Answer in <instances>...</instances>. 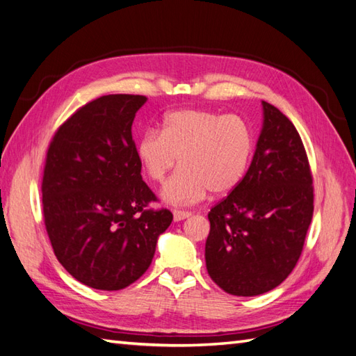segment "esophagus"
Instances as JSON below:
<instances>
[{"instance_id": "obj_1", "label": "esophagus", "mask_w": 356, "mask_h": 356, "mask_svg": "<svg viewBox=\"0 0 356 356\" xmlns=\"http://www.w3.org/2000/svg\"><path fill=\"white\" fill-rule=\"evenodd\" d=\"M191 216V212H186V211H172V217H175V221H181L188 218Z\"/></svg>"}]
</instances>
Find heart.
Returning a JSON list of instances; mask_svg holds the SVG:
<instances>
[{"label":"heart","instance_id":"heart-1","mask_svg":"<svg viewBox=\"0 0 356 356\" xmlns=\"http://www.w3.org/2000/svg\"><path fill=\"white\" fill-rule=\"evenodd\" d=\"M254 135L236 115L206 109L168 113L163 130L150 129L138 140V158L148 179L162 181L179 163L181 168L163 185L167 203L189 206L206 194L225 195L241 184L252 161Z\"/></svg>","mask_w":356,"mask_h":356}]
</instances>
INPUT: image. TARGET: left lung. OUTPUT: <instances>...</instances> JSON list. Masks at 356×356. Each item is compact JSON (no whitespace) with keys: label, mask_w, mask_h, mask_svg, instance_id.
I'll return each instance as SVG.
<instances>
[{"label":"left lung","mask_w":356,"mask_h":356,"mask_svg":"<svg viewBox=\"0 0 356 356\" xmlns=\"http://www.w3.org/2000/svg\"><path fill=\"white\" fill-rule=\"evenodd\" d=\"M264 122L249 170L208 218L206 268L221 290L258 296L280 285L303 250L314 212L307 152L294 124L262 102Z\"/></svg>","instance_id":"obj_1"}]
</instances>
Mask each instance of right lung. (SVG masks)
<instances>
[{"label":"right lung","instance_id":"obj_1","mask_svg":"<svg viewBox=\"0 0 356 356\" xmlns=\"http://www.w3.org/2000/svg\"><path fill=\"white\" fill-rule=\"evenodd\" d=\"M147 97L103 95L72 113L49 143L42 209L56 258L95 290L129 286L150 267L168 209L140 176L131 124Z\"/></svg>","mask_w":356,"mask_h":356}]
</instances>
